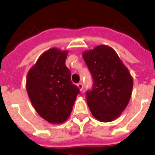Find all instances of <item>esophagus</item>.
<instances>
[{
	"label": "esophagus",
	"instance_id": "1",
	"mask_svg": "<svg viewBox=\"0 0 155 155\" xmlns=\"http://www.w3.org/2000/svg\"><path fill=\"white\" fill-rule=\"evenodd\" d=\"M78 87L79 88V90L80 91H82V89H83V85H82V82H79V83H78Z\"/></svg>",
	"mask_w": 155,
	"mask_h": 155
}]
</instances>
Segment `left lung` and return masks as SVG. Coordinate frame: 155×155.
I'll list each match as a JSON object with an SVG mask.
<instances>
[{
	"instance_id": "1",
	"label": "left lung",
	"mask_w": 155,
	"mask_h": 155,
	"mask_svg": "<svg viewBox=\"0 0 155 155\" xmlns=\"http://www.w3.org/2000/svg\"><path fill=\"white\" fill-rule=\"evenodd\" d=\"M93 78L86 98L92 116L102 122L116 119L127 107L133 88L128 68L113 48L99 45L82 54Z\"/></svg>"
}]
</instances>
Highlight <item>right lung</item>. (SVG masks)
Returning a JSON list of instances; mask_svg holds the SVG:
<instances>
[{
    "mask_svg": "<svg viewBox=\"0 0 155 155\" xmlns=\"http://www.w3.org/2000/svg\"><path fill=\"white\" fill-rule=\"evenodd\" d=\"M68 51L48 49L27 74L26 90L33 107L51 124L66 121L80 91L71 81L65 65Z\"/></svg>",
    "mask_w": 155,
    "mask_h": 155,
    "instance_id": "right-lung-1",
    "label": "right lung"
}]
</instances>
